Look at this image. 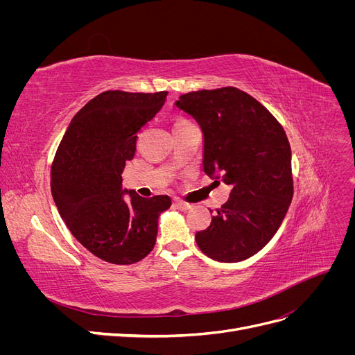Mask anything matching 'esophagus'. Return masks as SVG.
I'll return each instance as SVG.
<instances>
[{
  "label": "esophagus",
  "mask_w": 355,
  "mask_h": 355,
  "mask_svg": "<svg viewBox=\"0 0 355 355\" xmlns=\"http://www.w3.org/2000/svg\"><path fill=\"white\" fill-rule=\"evenodd\" d=\"M175 206L179 209V210H182V211H187V210H189L191 207H192V204H189V202H185V201H182V200H175Z\"/></svg>",
  "instance_id": "esophagus-1"
}]
</instances>
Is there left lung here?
Returning <instances> with one entry per match:
<instances>
[{
	"mask_svg": "<svg viewBox=\"0 0 355 355\" xmlns=\"http://www.w3.org/2000/svg\"><path fill=\"white\" fill-rule=\"evenodd\" d=\"M176 106L201 127L206 175L231 187L228 201L196 241L214 261H244L274 237L293 198L284 128L262 103L235 87L189 92Z\"/></svg>",
	"mask_w": 355,
	"mask_h": 355,
	"instance_id": "obj_1",
	"label": "left lung"
}]
</instances>
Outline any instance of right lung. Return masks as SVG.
<instances>
[{
    "instance_id": "obj_1",
    "label": "right lung",
    "mask_w": 355,
    "mask_h": 355,
    "mask_svg": "<svg viewBox=\"0 0 355 355\" xmlns=\"http://www.w3.org/2000/svg\"><path fill=\"white\" fill-rule=\"evenodd\" d=\"M167 92L108 90L73 115L51 163V194L68 230L99 259L130 265L155 245L167 196L124 200L121 173L137 133L163 108Z\"/></svg>"
}]
</instances>
